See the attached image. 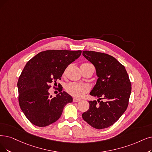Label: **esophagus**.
I'll use <instances>...</instances> for the list:
<instances>
[{
    "mask_svg": "<svg viewBox=\"0 0 152 152\" xmlns=\"http://www.w3.org/2000/svg\"><path fill=\"white\" fill-rule=\"evenodd\" d=\"M81 100L79 99H77V98H74V99H73V101H74V102H80Z\"/></svg>",
    "mask_w": 152,
    "mask_h": 152,
    "instance_id": "1",
    "label": "esophagus"
}]
</instances>
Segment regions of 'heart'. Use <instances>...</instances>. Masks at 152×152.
I'll return each instance as SVG.
<instances>
[{
    "label": "heart",
    "mask_w": 152,
    "mask_h": 152,
    "mask_svg": "<svg viewBox=\"0 0 152 152\" xmlns=\"http://www.w3.org/2000/svg\"><path fill=\"white\" fill-rule=\"evenodd\" d=\"M66 90L70 95L73 96L77 97H81L87 92L88 88L86 85L76 82H72L66 85Z\"/></svg>",
    "instance_id": "heart-1"
}]
</instances>
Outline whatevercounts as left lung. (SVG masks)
<instances>
[{
    "instance_id": "left-lung-1",
    "label": "left lung",
    "mask_w": 152,
    "mask_h": 152,
    "mask_svg": "<svg viewBox=\"0 0 152 152\" xmlns=\"http://www.w3.org/2000/svg\"><path fill=\"white\" fill-rule=\"evenodd\" d=\"M83 56L96 69L98 79L90 95L98 97L88 101V110L83 119L96 129L114 124L126 110L131 94V83L125 66L113 57L94 51H83ZM104 101H100V99Z\"/></svg>"
}]
</instances>
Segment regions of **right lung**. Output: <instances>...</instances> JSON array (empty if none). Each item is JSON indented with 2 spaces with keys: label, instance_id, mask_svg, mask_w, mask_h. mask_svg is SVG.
Wrapping results in <instances>:
<instances>
[{
  "label": "right lung",
  "instance_id": "obj_1",
  "mask_svg": "<svg viewBox=\"0 0 152 152\" xmlns=\"http://www.w3.org/2000/svg\"><path fill=\"white\" fill-rule=\"evenodd\" d=\"M81 50H50L41 52L26 64L17 82L20 108L32 124L43 127L60 117L64 107L73 101L65 92L56 96L48 89L57 84L68 65L81 55ZM60 84H58V86Z\"/></svg>",
  "mask_w": 152,
  "mask_h": 152
}]
</instances>
